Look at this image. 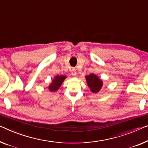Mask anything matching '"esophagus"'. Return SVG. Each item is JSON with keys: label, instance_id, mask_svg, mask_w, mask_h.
<instances>
[{"label": "esophagus", "instance_id": "obj_1", "mask_svg": "<svg viewBox=\"0 0 148 148\" xmlns=\"http://www.w3.org/2000/svg\"><path fill=\"white\" fill-rule=\"evenodd\" d=\"M71 72H72V75L75 76V75L76 74V70L75 69V68H72L71 70Z\"/></svg>", "mask_w": 148, "mask_h": 148}]
</instances>
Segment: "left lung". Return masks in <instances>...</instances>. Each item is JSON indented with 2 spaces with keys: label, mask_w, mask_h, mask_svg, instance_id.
<instances>
[{
  "label": "left lung",
  "mask_w": 148,
  "mask_h": 148,
  "mask_svg": "<svg viewBox=\"0 0 148 148\" xmlns=\"http://www.w3.org/2000/svg\"><path fill=\"white\" fill-rule=\"evenodd\" d=\"M88 87L94 93H97L102 88V82L94 74H90L86 76Z\"/></svg>",
  "instance_id": "1"
}]
</instances>
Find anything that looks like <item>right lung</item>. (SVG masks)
Listing matches in <instances>:
<instances>
[{
  "label": "right lung",
  "mask_w": 148,
  "mask_h": 148,
  "mask_svg": "<svg viewBox=\"0 0 148 148\" xmlns=\"http://www.w3.org/2000/svg\"><path fill=\"white\" fill-rule=\"evenodd\" d=\"M66 78V77L65 76H56L54 79H53L52 84L48 87L49 90L51 92H55L58 90L59 88L60 87L62 83L63 82V81L65 80Z\"/></svg>",
  "instance_id": "add662e5"
}]
</instances>
